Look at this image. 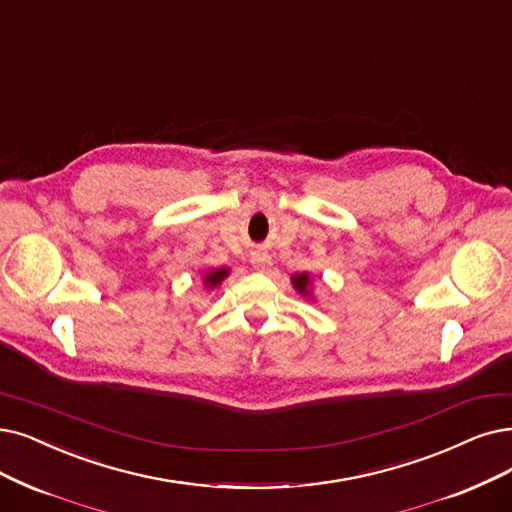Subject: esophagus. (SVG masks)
<instances>
[{
    "label": "esophagus",
    "instance_id": "obj_1",
    "mask_svg": "<svg viewBox=\"0 0 512 512\" xmlns=\"http://www.w3.org/2000/svg\"><path fill=\"white\" fill-rule=\"evenodd\" d=\"M250 262L256 271H267L271 267V256L267 252H254L250 256Z\"/></svg>",
    "mask_w": 512,
    "mask_h": 512
}]
</instances>
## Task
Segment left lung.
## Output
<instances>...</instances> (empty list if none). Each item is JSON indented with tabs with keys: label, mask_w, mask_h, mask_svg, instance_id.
Returning a JSON list of instances; mask_svg holds the SVG:
<instances>
[{
	"label": "left lung",
	"mask_w": 512,
	"mask_h": 512,
	"mask_svg": "<svg viewBox=\"0 0 512 512\" xmlns=\"http://www.w3.org/2000/svg\"><path fill=\"white\" fill-rule=\"evenodd\" d=\"M311 275L309 273H296L292 275V285L294 290L304 296V298H313V292H311Z\"/></svg>",
	"instance_id": "left-lung-1"
}]
</instances>
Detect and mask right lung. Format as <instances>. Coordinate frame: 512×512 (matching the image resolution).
I'll return each instance as SVG.
<instances>
[{
	"label": "right lung",
	"instance_id": "obj_1",
	"mask_svg": "<svg viewBox=\"0 0 512 512\" xmlns=\"http://www.w3.org/2000/svg\"><path fill=\"white\" fill-rule=\"evenodd\" d=\"M229 273H231L229 267H220V269L206 271V273H203V288H208V290L218 288V285L229 277Z\"/></svg>",
	"mask_w": 512,
	"mask_h": 512
}]
</instances>
